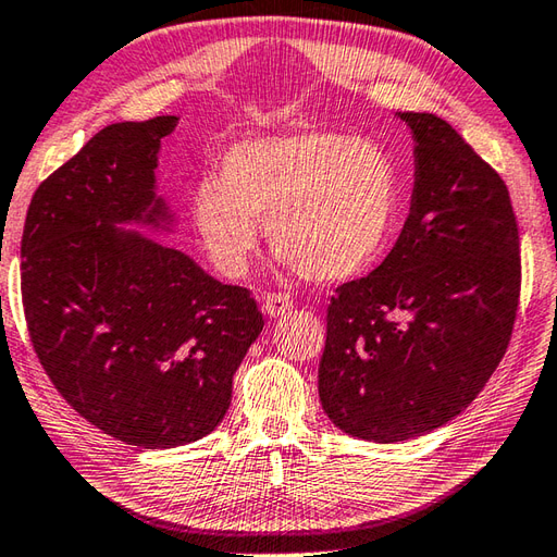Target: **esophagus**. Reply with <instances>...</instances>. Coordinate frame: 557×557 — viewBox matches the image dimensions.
<instances>
[{
    "label": "esophagus",
    "instance_id": "34e87169",
    "mask_svg": "<svg viewBox=\"0 0 557 557\" xmlns=\"http://www.w3.org/2000/svg\"><path fill=\"white\" fill-rule=\"evenodd\" d=\"M292 308V299L289 294H280V292H273V294H265L263 296V310L270 315V318H280L287 313V310Z\"/></svg>",
    "mask_w": 557,
    "mask_h": 557
}]
</instances>
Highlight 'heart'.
<instances>
[{"instance_id": "b5f03b06", "label": "heart", "mask_w": 557, "mask_h": 557, "mask_svg": "<svg viewBox=\"0 0 557 557\" xmlns=\"http://www.w3.org/2000/svg\"><path fill=\"white\" fill-rule=\"evenodd\" d=\"M398 171L380 145L304 131L232 147L218 175L191 189L189 215L211 263L242 277L258 244V218L282 261L308 280L344 282L368 270L398 213Z\"/></svg>"}]
</instances>
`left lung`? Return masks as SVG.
I'll list each match as a JSON object with an SVG mask.
<instances>
[{
    "label": "left lung",
    "instance_id": "1",
    "mask_svg": "<svg viewBox=\"0 0 557 557\" xmlns=\"http://www.w3.org/2000/svg\"><path fill=\"white\" fill-rule=\"evenodd\" d=\"M416 139L410 213L389 256L327 306L318 392L342 432L396 444L446 424L510 344L520 235L510 194L434 113H396Z\"/></svg>",
    "mask_w": 557,
    "mask_h": 557
}]
</instances>
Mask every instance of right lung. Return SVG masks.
<instances>
[{"label":"right lung","instance_id":"right-lung-1","mask_svg":"<svg viewBox=\"0 0 557 557\" xmlns=\"http://www.w3.org/2000/svg\"><path fill=\"white\" fill-rule=\"evenodd\" d=\"M175 125L157 115L103 127L37 187L21 239L25 322L51 384L97 430L139 448L211 434L263 330L249 289L119 227L171 225L153 171Z\"/></svg>","mask_w":557,"mask_h":557}]
</instances>
